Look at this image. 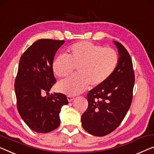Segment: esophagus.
<instances>
[{"label":"esophagus","instance_id":"1","mask_svg":"<svg viewBox=\"0 0 154 154\" xmlns=\"http://www.w3.org/2000/svg\"><path fill=\"white\" fill-rule=\"evenodd\" d=\"M73 99H74V97H73V96H71V95L67 96V100H68L69 102L72 101Z\"/></svg>","mask_w":154,"mask_h":154}]
</instances>
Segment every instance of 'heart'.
Returning <instances> with one entry per match:
<instances>
[{
  "instance_id": "b5f03b06",
  "label": "heart",
  "mask_w": 154,
  "mask_h": 154,
  "mask_svg": "<svg viewBox=\"0 0 154 154\" xmlns=\"http://www.w3.org/2000/svg\"><path fill=\"white\" fill-rule=\"evenodd\" d=\"M119 55L113 48H103L90 42H80L68 48L66 55L53 61V72L60 78L68 77L77 68V75L60 81L57 88L66 94L76 95L103 84L115 72Z\"/></svg>"
}]
</instances>
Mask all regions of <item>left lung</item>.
<instances>
[{
  "label": "left lung",
  "mask_w": 154,
  "mask_h": 154,
  "mask_svg": "<svg viewBox=\"0 0 154 154\" xmlns=\"http://www.w3.org/2000/svg\"><path fill=\"white\" fill-rule=\"evenodd\" d=\"M119 52L115 72L87 94L88 107L81 117L82 126L95 136H104L115 131L123 121L133 99L135 74L131 57L125 47L114 41Z\"/></svg>",
  "instance_id": "1"
}]
</instances>
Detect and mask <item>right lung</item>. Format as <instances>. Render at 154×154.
<instances>
[{"label":"right lung","mask_w":154,"mask_h":154,"mask_svg":"<svg viewBox=\"0 0 154 154\" xmlns=\"http://www.w3.org/2000/svg\"><path fill=\"white\" fill-rule=\"evenodd\" d=\"M64 40L42 39L34 42L20 58L14 83L17 109L24 122L35 132L45 133L60 124L59 114L68 104L65 94L48 93L56 82L53 61Z\"/></svg>","instance_id":"right-lung-1"}]
</instances>
